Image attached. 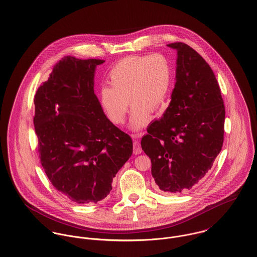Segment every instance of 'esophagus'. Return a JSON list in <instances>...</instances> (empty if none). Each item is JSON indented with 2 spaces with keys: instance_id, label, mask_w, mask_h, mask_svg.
Wrapping results in <instances>:
<instances>
[{
  "instance_id": "obj_1",
  "label": "esophagus",
  "mask_w": 257,
  "mask_h": 257,
  "mask_svg": "<svg viewBox=\"0 0 257 257\" xmlns=\"http://www.w3.org/2000/svg\"><path fill=\"white\" fill-rule=\"evenodd\" d=\"M137 138H138L137 136L134 137V154H136V155L142 153V151H143L140 142H139L138 140H135V139H137Z\"/></svg>"
}]
</instances>
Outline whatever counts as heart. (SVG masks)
I'll return each mask as SVG.
<instances>
[{"label":"heart","mask_w":257,"mask_h":257,"mask_svg":"<svg viewBox=\"0 0 257 257\" xmlns=\"http://www.w3.org/2000/svg\"><path fill=\"white\" fill-rule=\"evenodd\" d=\"M110 87L99 93V104L107 117L122 123L132 105L130 127L143 128L150 111L158 110L166 99L172 83V66L162 54L128 56L117 62L108 78Z\"/></svg>","instance_id":"heart-1"}]
</instances>
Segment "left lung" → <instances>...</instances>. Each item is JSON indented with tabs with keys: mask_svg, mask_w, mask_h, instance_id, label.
I'll return each instance as SVG.
<instances>
[{
	"mask_svg": "<svg viewBox=\"0 0 257 257\" xmlns=\"http://www.w3.org/2000/svg\"><path fill=\"white\" fill-rule=\"evenodd\" d=\"M177 50L171 102L147 127L142 148L161 191L178 194L204 179L223 143L224 105L216 76L205 59L183 42Z\"/></svg>",
	"mask_w": 257,
	"mask_h": 257,
	"instance_id": "8db88e82",
	"label": "left lung"
}]
</instances>
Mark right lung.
Returning <instances> with one entry per match:
<instances>
[{
  "mask_svg": "<svg viewBox=\"0 0 257 257\" xmlns=\"http://www.w3.org/2000/svg\"><path fill=\"white\" fill-rule=\"evenodd\" d=\"M100 59L62 58L35 96V130L50 182L78 204L97 203L133 154L131 137L106 116L94 93Z\"/></svg>",
  "mask_w": 257,
  "mask_h": 257,
  "instance_id": "right-lung-1",
  "label": "right lung"
}]
</instances>
